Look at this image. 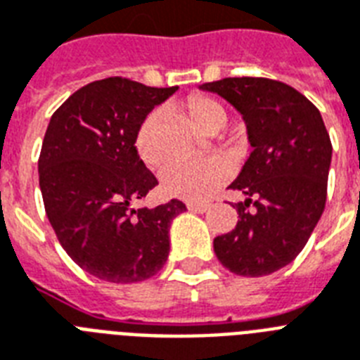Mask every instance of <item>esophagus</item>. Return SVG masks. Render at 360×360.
<instances>
[{"mask_svg":"<svg viewBox=\"0 0 360 360\" xmlns=\"http://www.w3.org/2000/svg\"><path fill=\"white\" fill-rule=\"evenodd\" d=\"M208 208H210V204L188 202V210H191V212H197V214H204V212H206Z\"/></svg>","mask_w":360,"mask_h":360,"instance_id":"obj_1","label":"esophagus"}]
</instances>
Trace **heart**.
I'll return each mask as SVG.
<instances>
[{"label": "heart", "mask_w": 360, "mask_h": 360, "mask_svg": "<svg viewBox=\"0 0 360 360\" xmlns=\"http://www.w3.org/2000/svg\"><path fill=\"white\" fill-rule=\"evenodd\" d=\"M184 111L198 130L206 135H215L229 122L225 105L210 96H189L184 103ZM162 128V113L152 111L143 119L135 134V150L148 167H158L167 156ZM229 176V163L217 156L200 160H174L163 167L162 188L167 195L184 200H204L219 186H223Z\"/></svg>", "instance_id": "b5f03b06"}]
</instances>
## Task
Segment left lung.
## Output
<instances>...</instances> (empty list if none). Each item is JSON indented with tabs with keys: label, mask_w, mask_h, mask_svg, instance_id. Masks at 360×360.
<instances>
[{
	"label": "left lung",
	"mask_w": 360,
	"mask_h": 360,
	"mask_svg": "<svg viewBox=\"0 0 360 360\" xmlns=\"http://www.w3.org/2000/svg\"><path fill=\"white\" fill-rule=\"evenodd\" d=\"M198 89L234 105L252 146L229 186L245 195L234 204L240 219L215 238L214 251L236 275H269L303 251L326 208L333 146L323 119L307 96L267 77H225Z\"/></svg>",
	"instance_id": "8db88e82"
}]
</instances>
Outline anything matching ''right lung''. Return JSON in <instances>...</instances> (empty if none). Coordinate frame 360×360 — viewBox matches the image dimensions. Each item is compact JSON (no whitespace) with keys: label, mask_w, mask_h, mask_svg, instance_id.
<instances>
[{"label":"right lung","mask_w":360,"mask_h":360,"mask_svg":"<svg viewBox=\"0 0 360 360\" xmlns=\"http://www.w3.org/2000/svg\"><path fill=\"white\" fill-rule=\"evenodd\" d=\"M178 87L105 77L72 94L51 115L39 158L46 215L66 255L108 283H139L169 257V229L186 210L178 198L134 208L158 180L135 150L146 115Z\"/></svg>","instance_id":"add662e5"}]
</instances>
